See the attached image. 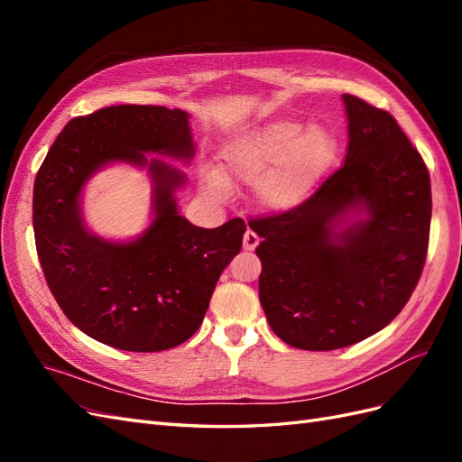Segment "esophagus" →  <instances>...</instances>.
Instances as JSON below:
<instances>
[{
  "instance_id": "obj_1",
  "label": "esophagus",
  "mask_w": 462,
  "mask_h": 462,
  "mask_svg": "<svg viewBox=\"0 0 462 462\" xmlns=\"http://www.w3.org/2000/svg\"><path fill=\"white\" fill-rule=\"evenodd\" d=\"M260 243V236L253 231V229H246L245 236H243V248L245 250H254Z\"/></svg>"
}]
</instances>
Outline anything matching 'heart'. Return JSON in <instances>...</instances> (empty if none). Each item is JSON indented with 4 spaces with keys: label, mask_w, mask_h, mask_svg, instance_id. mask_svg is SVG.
I'll return each instance as SVG.
<instances>
[{
    "label": "heart",
    "mask_w": 462,
    "mask_h": 462,
    "mask_svg": "<svg viewBox=\"0 0 462 462\" xmlns=\"http://www.w3.org/2000/svg\"><path fill=\"white\" fill-rule=\"evenodd\" d=\"M335 150V136L321 125L306 127L299 119H277L236 138L227 148L226 167L245 183H258L263 204L287 208L314 187ZM208 185L221 190L223 179L209 173Z\"/></svg>",
    "instance_id": "obj_1"
}]
</instances>
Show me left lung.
<instances>
[{
  "label": "left lung",
  "instance_id": "left-lung-1",
  "mask_svg": "<svg viewBox=\"0 0 462 462\" xmlns=\"http://www.w3.org/2000/svg\"><path fill=\"white\" fill-rule=\"evenodd\" d=\"M345 163L309 199L254 217L262 236L260 302L282 341L333 351L370 337L409 302L422 275L431 221L428 167L389 111L343 94ZM362 205L369 217L341 234Z\"/></svg>",
  "mask_w": 462,
  "mask_h": 462
}]
</instances>
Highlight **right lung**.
Returning <instances> with one entry per match:
<instances>
[{
    "mask_svg": "<svg viewBox=\"0 0 462 462\" xmlns=\"http://www.w3.org/2000/svg\"><path fill=\"white\" fill-rule=\"evenodd\" d=\"M144 152L189 160L194 146L185 111L123 104L71 119L36 173L32 226L42 272L63 314L96 341L158 353L200 328L246 226L235 217L216 229L194 227L173 199L185 177L153 160L150 229L127 245L90 235L80 219L82 185L107 162L144 165Z\"/></svg>",
    "mask_w": 462,
    "mask_h": 462,
    "instance_id": "obj_1",
    "label": "right lung"
}]
</instances>
